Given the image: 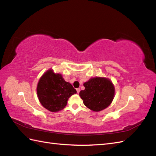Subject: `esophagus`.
Instances as JSON below:
<instances>
[{"label": "esophagus", "instance_id": "1", "mask_svg": "<svg viewBox=\"0 0 156 156\" xmlns=\"http://www.w3.org/2000/svg\"><path fill=\"white\" fill-rule=\"evenodd\" d=\"M76 90H77V93H78V94H79V92H80V90H80V88H77V89H76Z\"/></svg>", "mask_w": 156, "mask_h": 156}]
</instances>
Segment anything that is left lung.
Masks as SVG:
<instances>
[{
	"mask_svg": "<svg viewBox=\"0 0 156 156\" xmlns=\"http://www.w3.org/2000/svg\"><path fill=\"white\" fill-rule=\"evenodd\" d=\"M83 85L85 89L80 92L79 96L90 109L98 112L111 103L115 96V87L109 79L92 78Z\"/></svg>",
	"mask_w": 156,
	"mask_h": 156,
	"instance_id": "obj_1",
	"label": "left lung"
}]
</instances>
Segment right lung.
Wrapping results in <instances>:
<instances>
[{"label":"right lung","mask_w":156,"mask_h":156,"mask_svg":"<svg viewBox=\"0 0 156 156\" xmlns=\"http://www.w3.org/2000/svg\"><path fill=\"white\" fill-rule=\"evenodd\" d=\"M76 93L72 84L65 81L60 74H56L51 69L42 75L37 87V97L41 104L51 112L63 109L68 98Z\"/></svg>","instance_id":"right-lung-1"}]
</instances>
